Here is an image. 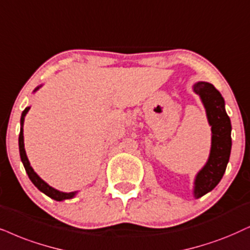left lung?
<instances>
[{"label":"left lung","mask_w":250,"mask_h":250,"mask_svg":"<svg viewBox=\"0 0 250 250\" xmlns=\"http://www.w3.org/2000/svg\"><path fill=\"white\" fill-rule=\"evenodd\" d=\"M192 91L200 96L211 127L209 158L196 174L192 188L194 197L200 198L212 190L225 173L232 148V125L225 109V100L212 84L208 82H197L192 86Z\"/></svg>","instance_id":"left-lung-1"}]
</instances>
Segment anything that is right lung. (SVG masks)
<instances>
[{
    "mask_svg": "<svg viewBox=\"0 0 250 250\" xmlns=\"http://www.w3.org/2000/svg\"><path fill=\"white\" fill-rule=\"evenodd\" d=\"M42 86V85H39V86H37L34 88L33 92H37L39 88ZM31 107L28 106L26 107L23 110V113H21V132H20V138H18V145H20V154H21V163H23L24 165V168L26 170L28 178H30L31 181L36 187L39 189L41 192H43V194L48 196V197L53 198V200L58 201V202H61V201H65V200H71V198H74L76 195H77L78 191H71V192H64V191H60L58 189L50 187L48 183L43 181L42 179L40 178L39 175L37 174L36 172H34V169L32 168V166H31L30 162H28V158L26 156V151H25V147H24V134H23V125H24V120H25V116H26L27 112L30 110Z\"/></svg>",
    "mask_w": 250,
    "mask_h": 250,
    "instance_id": "add662e5",
    "label": "right lung"
}]
</instances>
